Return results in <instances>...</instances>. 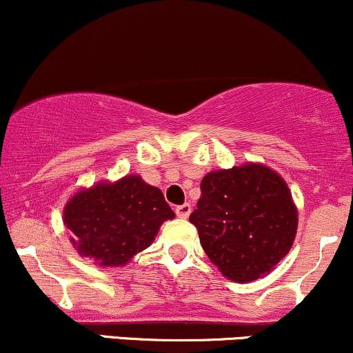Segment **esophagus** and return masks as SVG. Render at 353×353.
Instances as JSON below:
<instances>
[{"label": "esophagus", "mask_w": 353, "mask_h": 353, "mask_svg": "<svg viewBox=\"0 0 353 353\" xmlns=\"http://www.w3.org/2000/svg\"><path fill=\"white\" fill-rule=\"evenodd\" d=\"M190 212H192V209H190V203H182V205L176 207V215L179 219H188Z\"/></svg>", "instance_id": "1"}]
</instances>
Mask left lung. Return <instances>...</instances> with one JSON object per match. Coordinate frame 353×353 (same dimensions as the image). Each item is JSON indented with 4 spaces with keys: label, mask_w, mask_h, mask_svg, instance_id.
I'll return each instance as SVG.
<instances>
[{
    "label": "left lung",
    "mask_w": 353,
    "mask_h": 353,
    "mask_svg": "<svg viewBox=\"0 0 353 353\" xmlns=\"http://www.w3.org/2000/svg\"><path fill=\"white\" fill-rule=\"evenodd\" d=\"M201 190L189 220L220 273L250 283L273 271L298 230V209L286 181L266 165L248 163L209 172Z\"/></svg>",
    "instance_id": "8db88e82"
}]
</instances>
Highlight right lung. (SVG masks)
Masks as SVG:
<instances>
[{"instance_id": "obj_1", "label": "right lung", "mask_w": 353, "mask_h": 353, "mask_svg": "<svg viewBox=\"0 0 353 353\" xmlns=\"http://www.w3.org/2000/svg\"><path fill=\"white\" fill-rule=\"evenodd\" d=\"M174 217L163 192L134 174L79 190L63 207L74 248L105 268L126 265Z\"/></svg>"}]
</instances>
